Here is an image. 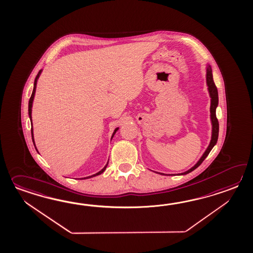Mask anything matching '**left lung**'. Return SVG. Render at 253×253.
<instances>
[{
  "instance_id": "8db88e82",
  "label": "left lung",
  "mask_w": 253,
  "mask_h": 253,
  "mask_svg": "<svg viewBox=\"0 0 253 253\" xmlns=\"http://www.w3.org/2000/svg\"><path fill=\"white\" fill-rule=\"evenodd\" d=\"M206 82H207V85H208L209 92H210V96H211V124H212V134H211V140L210 142L207 150L203 153L202 158L199 160V162L192 167L189 170H187L183 173H180L181 175L188 174L191 172L192 170H194L195 169L198 168L202 162L205 160V158L207 157L209 155L210 152L211 151V149L213 148L214 145L217 143L218 140V137H219V122L218 119L216 117V108L218 106L219 103V97H218V90L217 87L214 84L213 77H212V71L210 65L207 67V71H206ZM160 173V172H159ZM160 174L165 175L164 173H160Z\"/></svg>"
}]
</instances>
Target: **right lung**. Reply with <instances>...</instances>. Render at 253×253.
I'll list each match as a JSON object with an SVG mask.
<instances>
[{"mask_svg": "<svg viewBox=\"0 0 253 253\" xmlns=\"http://www.w3.org/2000/svg\"><path fill=\"white\" fill-rule=\"evenodd\" d=\"M42 73V70L40 71L38 74H37V76H36V78L34 80V90H33V93H32V96H31V98H30V101H29V108H28V112H29V117H30V120H31V122H32V107H33V101H34V94H35V90H36V84H37V80L39 78L40 74ZM32 126H33V123H32ZM119 128H116V129H114V131H113V136H112V139H113V136L115 134V132L118 130ZM32 138H33V141H34V147H35V143H34V129L32 128ZM35 149H36V147H35ZM36 151H37V149H36ZM38 152V151H37ZM109 163V162H108ZM108 163H107L106 165L104 166V168L102 169L101 170H100L99 172H97L96 174L91 175V176H89V177H86L84 179H89V178H91V177H94V176H97V175H100L105 170V169H106L107 165H108ZM84 179V178H83Z\"/></svg>", "mask_w": 253, "mask_h": 253, "instance_id": "obj_1", "label": "right lung"}]
</instances>
